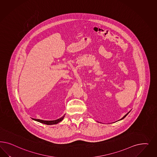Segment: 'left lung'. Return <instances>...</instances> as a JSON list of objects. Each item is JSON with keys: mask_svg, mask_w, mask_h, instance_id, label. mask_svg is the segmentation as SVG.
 Returning <instances> with one entry per match:
<instances>
[{"mask_svg": "<svg viewBox=\"0 0 157 157\" xmlns=\"http://www.w3.org/2000/svg\"><path fill=\"white\" fill-rule=\"evenodd\" d=\"M129 112H130V111H129V112L128 113H127V114H125V116H124L123 117V118H122V119H120V120H122V119H123L124 118H125V117H126V116H127V114H128L129 113Z\"/></svg>", "mask_w": 157, "mask_h": 157, "instance_id": "8db88e82", "label": "left lung"}]
</instances>
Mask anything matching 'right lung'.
<instances>
[{
	"label": "right lung",
	"instance_id": "obj_1",
	"mask_svg": "<svg viewBox=\"0 0 157 157\" xmlns=\"http://www.w3.org/2000/svg\"><path fill=\"white\" fill-rule=\"evenodd\" d=\"M64 116H62L61 118L60 119L55 120H51V121H47V120H40V119H34V120L38 121L40 123H41L45 124H47V125H52V124H56L60 121H62L63 119H64Z\"/></svg>",
	"mask_w": 157,
	"mask_h": 157
}]
</instances>
